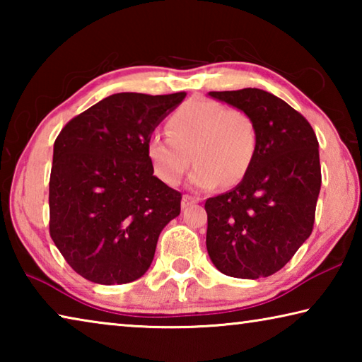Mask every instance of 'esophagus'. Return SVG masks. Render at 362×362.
Segmentation results:
<instances>
[{"label": "esophagus", "mask_w": 362, "mask_h": 362, "mask_svg": "<svg viewBox=\"0 0 362 362\" xmlns=\"http://www.w3.org/2000/svg\"><path fill=\"white\" fill-rule=\"evenodd\" d=\"M196 203H199V198H194V196H189V194H183V198H182V207H183V209H187L188 206L196 204Z\"/></svg>", "instance_id": "1"}]
</instances>
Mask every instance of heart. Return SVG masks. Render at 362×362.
<instances>
[{
  "mask_svg": "<svg viewBox=\"0 0 362 362\" xmlns=\"http://www.w3.org/2000/svg\"><path fill=\"white\" fill-rule=\"evenodd\" d=\"M166 131L168 136L150 137L146 156L158 179L170 187L180 182L192 159L189 187L235 185L247 174L259 144L249 113L211 100L187 102L168 119Z\"/></svg>",
  "mask_w": 362,
  "mask_h": 362,
  "instance_id": "b5f03b06",
  "label": "heart"
}]
</instances>
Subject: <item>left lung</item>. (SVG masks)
<instances>
[{"label":"left lung","mask_w":362,"mask_h":362,"mask_svg":"<svg viewBox=\"0 0 362 362\" xmlns=\"http://www.w3.org/2000/svg\"><path fill=\"white\" fill-rule=\"evenodd\" d=\"M209 95L249 113L259 144L244 179L206 201L207 254L226 276L267 278L313 231L321 189L320 144L310 122L267 90L246 88Z\"/></svg>","instance_id":"1"}]
</instances>
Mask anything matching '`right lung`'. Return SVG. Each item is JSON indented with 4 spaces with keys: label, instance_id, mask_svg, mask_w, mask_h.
<instances>
[{
    "label": "right lung",
    "instance_id": "obj_1",
    "mask_svg": "<svg viewBox=\"0 0 362 362\" xmlns=\"http://www.w3.org/2000/svg\"><path fill=\"white\" fill-rule=\"evenodd\" d=\"M185 93H119L78 115L54 142L49 233L66 263L97 284H126L150 268L182 194L153 175L155 127Z\"/></svg>",
    "mask_w": 362,
    "mask_h": 362
}]
</instances>
